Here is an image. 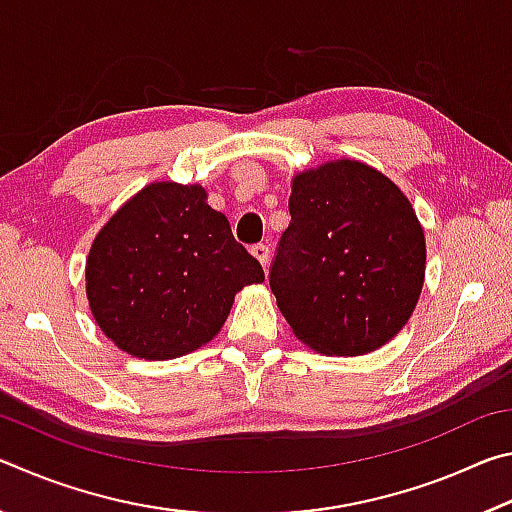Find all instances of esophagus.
I'll return each instance as SVG.
<instances>
[{"label":"esophagus","instance_id":"esophagus-1","mask_svg":"<svg viewBox=\"0 0 512 512\" xmlns=\"http://www.w3.org/2000/svg\"><path fill=\"white\" fill-rule=\"evenodd\" d=\"M250 253H253V257H255L257 262L262 264L264 268L268 266V259H271V250H268V246H264V244H257V246L250 248Z\"/></svg>","mask_w":512,"mask_h":512}]
</instances>
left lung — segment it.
<instances>
[{"mask_svg": "<svg viewBox=\"0 0 512 512\" xmlns=\"http://www.w3.org/2000/svg\"><path fill=\"white\" fill-rule=\"evenodd\" d=\"M271 291L311 350L359 357L406 325L424 284L422 225L391 178L359 160L298 173Z\"/></svg>", "mask_w": 512, "mask_h": 512, "instance_id": "left-lung-1", "label": "left lung"}]
</instances>
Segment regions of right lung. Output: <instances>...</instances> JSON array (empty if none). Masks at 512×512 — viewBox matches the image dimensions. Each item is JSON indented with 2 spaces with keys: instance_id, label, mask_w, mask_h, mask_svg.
Here are the masks:
<instances>
[{
  "instance_id": "right-lung-1",
  "label": "right lung",
  "mask_w": 512,
  "mask_h": 512,
  "mask_svg": "<svg viewBox=\"0 0 512 512\" xmlns=\"http://www.w3.org/2000/svg\"><path fill=\"white\" fill-rule=\"evenodd\" d=\"M264 271L207 205L201 185L151 183L92 241L85 293L101 332L133 357L164 361L212 341L237 291Z\"/></svg>"
}]
</instances>
